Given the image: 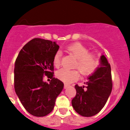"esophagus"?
<instances>
[{
	"label": "esophagus",
	"instance_id": "34e87169",
	"mask_svg": "<svg viewBox=\"0 0 130 130\" xmlns=\"http://www.w3.org/2000/svg\"><path fill=\"white\" fill-rule=\"evenodd\" d=\"M68 86H69V85H68V84H66V83H64V88H68Z\"/></svg>",
	"mask_w": 130,
	"mask_h": 130
}]
</instances>
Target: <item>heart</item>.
<instances>
[{"label":"heart","mask_w":130,"mask_h":130,"mask_svg":"<svg viewBox=\"0 0 130 130\" xmlns=\"http://www.w3.org/2000/svg\"><path fill=\"white\" fill-rule=\"evenodd\" d=\"M72 55L77 59L75 68L83 75H91L99 66V60L95 54L88 52V48L81 43L70 45L66 48ZM61 60V52L57 51L53 57V64L55 67H59ZM78 70H68L62 68L57 71L56 75L60 81L66 83H72L79 79L80 73Z\"/></svg>","instance_id":"b5f03b06"}]
</instances>
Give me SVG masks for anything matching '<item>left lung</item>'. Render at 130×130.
Segmentation results:
<instances>
[{
  "mask_svg": "<svg viewBox=\"0 0 130 130\" xmlns=\"http://www.w3.org/2000/svg\"><path fill=\"white\" fill-rule=\"evenodd\" d=\"M100 65L88 77L85 86H75L76 96L72 104L78 114L83 117H92L98 114L106 104L112 87L111 70L106 57H100Z\"/></svg>",
  "mask_w": 130,
  "mask_h": 130,
  "instance_id": "1",
  "label": "left lung"
}]
</instances>
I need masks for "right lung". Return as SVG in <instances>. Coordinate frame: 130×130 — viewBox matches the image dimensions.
<instances>
[{"instance_id": "add662e5", "label": "right lung", "mask_w": 130, "mask_h": 130, "mask_svg": "<svg viewBox=\"0 0 130 130\" xmlns=\"http://www.w3.org/2000/svg\"><path fill=\"white\" fill-rule=\"evenodd\" d=\"M58 49L55 42L34 38L16 58L15 91L25 109L35 117L49 114L64 88V83L53 77V57ZM45 75L52 79L49 84L43 81Z\"/></svg>"}]
</instances>
